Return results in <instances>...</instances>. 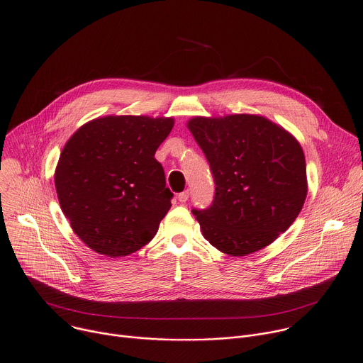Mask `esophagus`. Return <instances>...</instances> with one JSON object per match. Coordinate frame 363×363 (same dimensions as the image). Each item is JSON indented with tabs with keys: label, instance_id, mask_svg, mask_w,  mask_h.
<instances>
[{
	"label": "esophagus",
	"instance_id": "34e87169",
	"mask_svg": "<svg viewBox=\"0 0 363 363\" xmlns=\"http://www.w3.org/2000/svg\"><path fill=\"white\" fill-rule=\"evenodd\" d=\"M188 198H189V191L186 189V191H184V192H181V194H178V201L179 202H186L188 201Z\"/></svg>",
	"mask_w": 363,
	"mask_h": 363
}]
</instances>
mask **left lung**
Returning <instances> with one entry per match:
<instances>
[{"label":"left lung","mask_w":363,"mask_h":363,"mask_svg":"<svg viewBox=\"0 0 363 363\" xmlns=\"http://www.w3.org/2000/svg\"><path fill=\"white\" fill-rule=\"evenodd\" d=\"M188 130L215 181L213 202L192 209L203 238L230 257L271 245L298 218L308 194L298 140L262 115L194 116Z\"/></svg>","instance_id":"1"}]
</instances>
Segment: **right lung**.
Masks as SVG:
<instances>
[{
  "mask_svg": "<svg viewBox=\"0 0 363 363\" xmlns=\"http://www.w3.org/2000/svg\"><path fill=\"white\" fill-rule=\"evenodd\" d=\"M174 124L172 116H99L62 148L54 174L60 206L96 254L127 257L157 235L174 194L154 155Z\"/></svg>",
  "mask_w": 363,
  "mask_h": 363,
  "instance_id": "add662e5",
  "label": "right lung"
}]
</instances>
